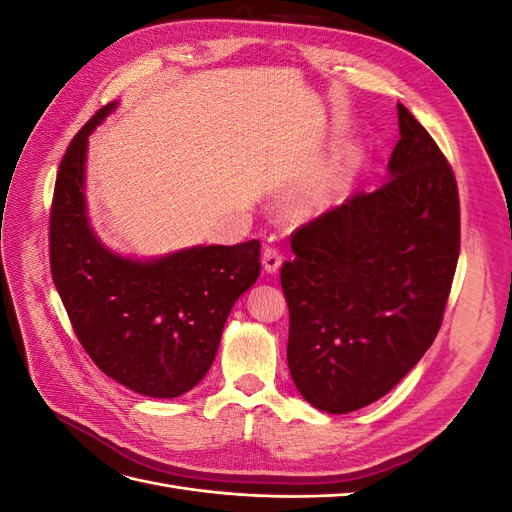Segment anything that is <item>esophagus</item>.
<instances>
[{
  "mask_svg": "<svg viewBox=\"0 0 512 512\" xmlns=\"http://www.w3.org/2000/svg\"><path fill=\"white\" fill-rule=\"evenodd\" d=\"M262 267H265L267 273H275L282 267V254L275 245H269L265 252H262Z\"/></svg>",
  "mask_w": 512,
  "mask_h": 512,
  "instance_id": "1",
  "label": "esophagus"
}]
</instances>
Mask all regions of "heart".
Here are the masks:
<instances>
[{"mask_svg": "<svg viewBox=\"0 0 512 512\" xmlns=\"http://www.w3.org/2000/svg\"><path fill=\"white\" fill-rule=\"evenodd\" d=\"M346 179H348V170L344 166L335 168L329 175L318 179L303 196L301 213L307 215V218L327 213L337 203V198H339V194H342L344 185H346Z\"/></svg>", "mask_w": 512, "mask_h": 512, "instance_id": "b5f03b06", "label": "heart"}]
</instances>
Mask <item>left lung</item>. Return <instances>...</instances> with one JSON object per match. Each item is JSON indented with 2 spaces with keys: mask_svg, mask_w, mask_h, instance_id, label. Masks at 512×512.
<instances>
[{
  "mask_svg": "<svg viewBox=\"0 0 512 512\" xmlns=\"http://www.w3.org/2000/svg\"><path fill=\"white\" fill-rule=\"evenodd\" d=\"M389 179L292 232L282 265L288 367L314 408L389 393L436 339L459 258L451 164L404 104Z\"/></svg>",
  "mask_w": 512,
  "mask_h": 512,
  "instance_id": "obj_1",
  "label": "left lung"
}]
</instances>
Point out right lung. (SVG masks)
<instances>
[{"mask_svg":"<svg viewBox=\"0 0 512 512\" xmlns=\"http://www.w3.org/2000/svg\"><path fill=\"white\" fill-rule=\"evenodd\" d=\"M115 106L85 123L59 164L51 273L91 361L134 393L170 399L205 378L232 305L258 280L260 243L196 245L151 260L108 250L87 220L85 158L89 134Z\"/></svg>","mask_w":512,"mask_h":512,"instance_id":"1","label":"right lung"}]
</instances>
